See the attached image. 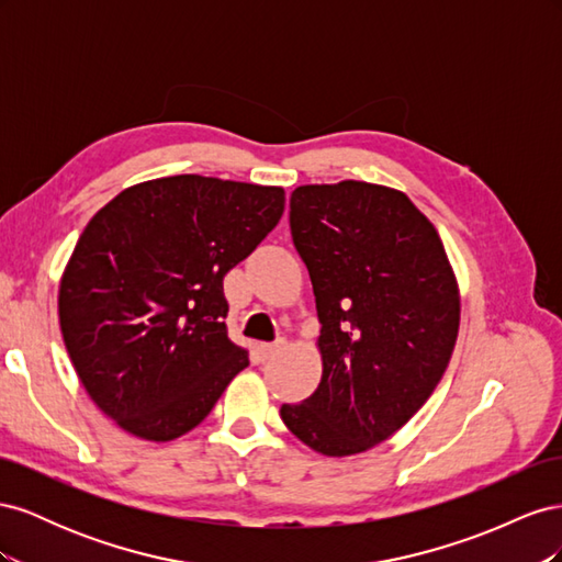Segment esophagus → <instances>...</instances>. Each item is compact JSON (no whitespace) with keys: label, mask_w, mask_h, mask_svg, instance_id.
<instances>
[{"label":"esophagus","mask_w":562,"mask_h":562,"mask_svg":"<svg viewBox=\"0 0 562 562\" xmlns=\"http://www.w3.org/2000/svg\"><path fill=\"white\" fill-rule=\"evenodd\" d=\"M281 345L283 342H274V345H269V342H262V345H258V356H260V361H267V359H271V356H277L279 353V349H281Z\"/></svg>","instance_id":"34e87169"}]
</instances>
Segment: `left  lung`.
Segmentation results:
<instances>
[{"label":"left lung","instance_id":"left-lung-1","mask_svg":"<svg viewBox=\"0 0 562 562\" xmlns=\"http://www.w3.org/2000/svg\"><path fill=\"white\" fill-rule=\"evenodd\" d=\"M291 234L314 285L323 375L281 419L321 454H359L443 378L459 330L454 271L429 217L384 184L297 187Z\"/></svg>","mask_w":562,"mask_h":562}]
</instances>
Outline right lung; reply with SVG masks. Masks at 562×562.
<instances>
[{
  "instance_id": "obj_1",
  "label": "right lung",
  "mask_w": 562,
  "mask_h": 562,
  "mask_svg": "<svg viewBox=\"0 0 562 562\" xmlns=\"http://www.w3.org/2000/svg\"><path fill=\"white\" fill-rule=\"evenodd\" d=\"M283 206V187L171 176L91 217L63 271L58 318L83 389L124 431L180 438L248 366L227 337L223 279Z\"/></svg>"
}]
</instances>
